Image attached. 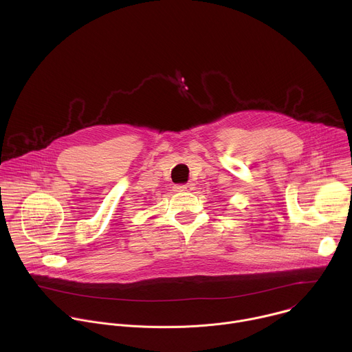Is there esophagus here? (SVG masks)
Wrapping results in <instances>:
<instances>
[{"label":"esophagus","mask_w":352,"mask_h":352,"mask_svg":"<svg viewBox=\"0 0 352 352\" xmlns=\"http://www.w3.org/2000/svg\"><path fill=\"white\" fill-rule=\"evenodd\" d=\"M195 189V185L193 184H184V185H177L175 186V190L177 192H190Z\"/></svg>","instance_id":"esophagus-1"}]
</instances>
